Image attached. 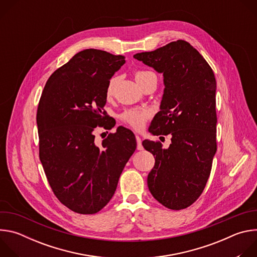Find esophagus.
I'll return each instance as SVG.
<instances>
[{
	"label": "esophagus",
	"mask_w": 257,
	"mask_h": 257,
	"mask_svg": "<svg viewBox=\"0 0 257 257\" xmlns=\"http://www.w3.org/2000/svg\"><path fill=\"white\" fill-rule=\"evenodd\" d=\"M136 142H137V150H138V151H142V150H143L142 140H141V138H140L138 135H136Z\"/></svg>",
	"instance_id": "esophagus-1"
}]
</instances>
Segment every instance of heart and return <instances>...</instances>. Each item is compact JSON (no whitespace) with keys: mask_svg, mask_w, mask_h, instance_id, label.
<instances>
[{"mask_svg":"<svg viewBox=\"0 0 257 257\" xmlns=\"http://www.w3.org/2000/svg\"><path fill=\"white\" fill-rule=\"evenodd\" d=\"M151 73L152 72H150V71H138L135 73V79H136V81H138L141 78H143L144 76L151 74ZM116 83H117L116 77H113L111 80L108 81L106 90H105V95L107 98H109L113 95ZM149 117H150V112L146 108H130V109H127V111H125L121 115V119L125 123L129 124L130 126H132L133 128H135L137 130L141 129L144 126V124Z\"/></svg>","mask_w":257,"mask_h":257,"instance_id":"1","label":"heart"}]
</instances>
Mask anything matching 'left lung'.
Returning <instances> with one entry per match:
<instances>
[{
    "label": "left lung",
    "mask_w": 257,
    "mask_h": 257,
    "mask_svg": "<svg viewBox=\"0 0 257 257\" xmlns=\"http://www.w3.org/2000/svg\"><path fill=\"white\" fill-rule=\"evenodd\" d=\"M164 77L160 112L149 131L171 134V144L143 140V148L156 156L148 176L153 196L170 209L191 205L202 193L216 153V81L204 58L190 44L177 41L153 52L133 56Z\"/></svg>",
    "instance_id": "left-lung-1"
}]
</instances>
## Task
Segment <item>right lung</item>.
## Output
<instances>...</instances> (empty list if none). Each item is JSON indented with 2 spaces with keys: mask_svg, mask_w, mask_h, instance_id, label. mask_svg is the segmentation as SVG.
I'll list each match as a JSON object with an SVG mask.
<instances>
[{
  "mask_svg": "<svg viewBox=\"0 0 257 257\" xmlns=\"http://www.w3.org/2000/svg\"><path fill=\"white\" fill-rule=\"evenodd\" d=\"M124 64V56L83 50L53 73L39 103L36 123L46 176L58 199L81 214L95 213L111 200L136 150L134 133L123 126L99 146L93 134L108 117L102 112L107 83Z\"/></svg>",
  "mask_w": 257,
  "mask_h": 257,
  "instance_id": "obj_1",
  "label": "right lung"
}]
</instances>
